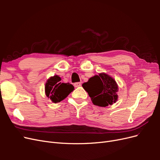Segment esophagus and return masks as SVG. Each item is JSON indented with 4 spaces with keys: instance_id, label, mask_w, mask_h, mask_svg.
Instances as JSON below:
<instances>
[{
    "instance_id": "1",
    "label": "esophagus",
    "mask_w": 160,
    "mask_h": 160,
    "mask_svg": "<svg viewBox=\"0 0 160 160\" xmlns=\"http://www.w3.org/2000/svg\"><path fill=\"white\" fill-rule=\"evenodd\" d=\"M74 86L75 88H79V87L81 86V83H80V82H77V83H74Z\"/></svg>"
}]
</instances>
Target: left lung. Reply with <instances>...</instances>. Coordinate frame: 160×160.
Here are the masks:
<instances>
[{
  "mask_svg": "<svg viewBox=\"0 0 160 160\" xmlns=\"http://www.w3.org/2000/svg\"><path fill=\"white\" fill-rule=\"evenodd\" d=\"M82 86L88 93L95 105L107 107L118 101V83L113 77L105 72H100L98 75L91 77Z\"/></svg>",
  "mask_w": 160,
  "mask_h": 160,
  "instance_id": "obj_1",
  "label": "left lung"
}]
</instances>
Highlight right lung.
I'll list each match as a JSON object with an SVG mask.
<instances>
[{
    "label": "right lung",
    "mask_w": 160,
    "mask_h": 160,
    "mask_svg": "<svg viewBox=\"0 0 160 160\" xmlns=\"http://www.w3.org/2000/svg\"><path fill=\"white\" fill-rule=\"evenodd\" d=\"M61 77L55 75L49 77L45 85L46 96L54 103L65 99L74 90L73 85L69 83H61Z\"/></svg>",
    "instance_id": "right-lung-1"
}]
</instances>
